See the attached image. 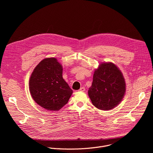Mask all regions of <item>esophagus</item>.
<instances>
[{
  "mask_svg": "<svg viewBox=\"0 0 153 153\" xmlns=\"http://www.w3.org/2000/svg\"><path fill=\"white\" fill-rule=\"evenodd\" d=\"M79 91H85V88H84V87H81V88L79 90Z\"/></svg>",
  "mask_w": 153,
  "mask_h": 153,
  "instance_id": "obj_1",
  "label": "esophagus"
}]
</instances>
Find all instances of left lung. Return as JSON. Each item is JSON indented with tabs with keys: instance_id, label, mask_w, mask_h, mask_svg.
I'll return each mask as SVG.
<instances>
[{
	"instance_id": "1",
	"label": "left lung",
	"mask_w": 153,
	"mask_h": 153,
	"mask_svg": "<svg viewBox=\"0 0 153 153\" xmlns=\"http://www.w3.org/2000/svg\"><path fill=\"white\" fill-rule=\"evenodd\" d=\"M126 90L124 77L113 63H100L93 75L88 96L94 106L101 110H110L122 100Z\"/></svg>"
}]
</instances>
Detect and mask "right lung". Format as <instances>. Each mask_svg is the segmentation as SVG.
Segmentation results:
<instances>
[{
    "mask_svg": "<svg viewBox=\"0 0 153 153\" xmlns=\"http://www.w3.org/2000/svg\"><path fill=\"white\" fill-rule=\"evenodd\" d=\"M62 67L56 58L42 60L30 79V91L34 100L47 110L58 111L66 105L73 90L62 77Z\"/></svg>",
    "mask_w": 153,
    "mask_h": 153,
    "instance_id": "right-lung-1",
    "label": "right lung"
}]
</instances>
